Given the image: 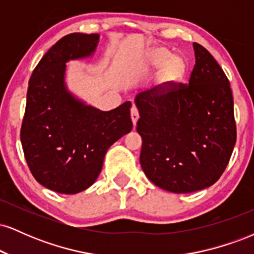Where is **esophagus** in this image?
<instances>
[{
	"instance_id": "34e87169",
	"label": "esophagus",
	"mask_w": 254,
	"mask_h": 254,
	"mask_svg": "<svg viewBox=\"0 0 254 254\" xmlns=\"http://www.w3.org/2000/svg\"><path fill=\"white\" fill-rule=\"evenodd\" d=\"M131 119H132V123L133 125H136L137 121H138L139 118V115H138V110H137L136 106H132L131 107Z\"/></svg>"
}]
</instances>
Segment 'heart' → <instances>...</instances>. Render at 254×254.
Masks as SVG:
<instances>
[{"label": "heart", "instance_id": "1", "mask_svg": "<svg viewBox=\"0 0 254 254\" xmlns=\"http://www.w3.org/2000/svg\"><path fill=\"white\" fill-rule=\"evenodd\" d=\"M147 64L150 68H160L156 75V88L160 92H168L174 88L185 76V61L182 57L173 56L165 48L150 50L147 56Z\"/></svg>", "mask_w": 254, "mask_h": 254}]
</instances>
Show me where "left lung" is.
<instances>
[{
  "label": "left lung",
  "mask_w": 254,
  "mask_h": 254,
  "mask_svg": "<svg viewBox=\"0 0 254 254\" xmlns=\"http://www.w3.org/2000/svg\"><path fill=\"white\" fill-rule=\"evenodd\" d=\"M193 49L196 64L189 83L168 92L154 87L135 99L142 170L151 183L174 193L216 183L237 142L228 78L205 48L193 43Z\"/></svg>",
  "instance_id": "obj_1"
}]
</instances>
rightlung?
I'll list each match as a JSON object with an SVG mask.
<instances>
[{"mask_svg": "<svg viewBox=\"0 0 254 254\" xmlns=\"http://www.w3.org/2000/svg\"><path fill=\"white\" fill-rule=\"evenodd\" d=\"M99 34L71 33L44 55L28 82L21 138L32 176L58 193L88 189L103 168L109 148L132 129L131 103L100 111L68 92L65 63L89 57Z\"/></svg>", "mask_w": 254, "mask_h": 254, "instance_id": "1", "label": "right lung"}]
</instances>
